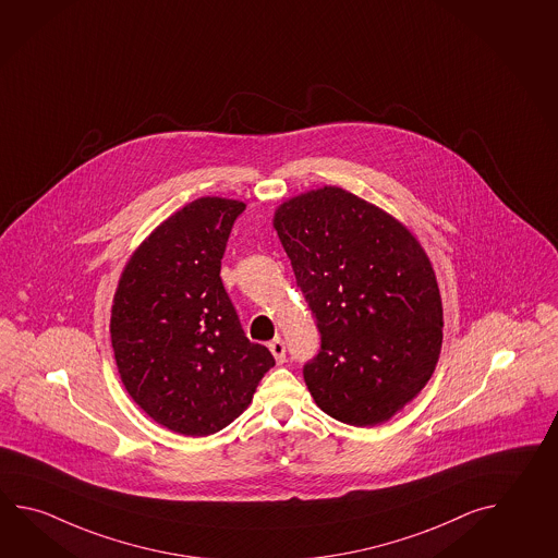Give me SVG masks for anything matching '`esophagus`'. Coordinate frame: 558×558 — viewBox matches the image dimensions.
Listing matches in <instances>:
<instances>
[{
	"instance_id": "1",
	"label": "esophagus",
	"mask_w": 558,
	"mask_h": 558,
	"mask_svg": "<svg viewBox=\"0 0 558 558\" xmlns=\"http://www.w3.org/2000/svg\"><path fill=\"white\" fill-rule=\"evenodd\" d=\"M268 348H270V352H272L274 357H276V362L278 364H284L286 362V345L284 341L280 340V338H274L270 343H268Z\"/></svg>"
}]
</instances>
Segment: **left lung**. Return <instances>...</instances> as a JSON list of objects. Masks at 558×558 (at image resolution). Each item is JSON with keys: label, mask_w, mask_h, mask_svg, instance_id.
Segmentation results:
<instances>
[{"label": "left lung", "mask_w": 558, "mask_h": 558, "mask_svg": "<svg viewBox=\"0 0 558 558\" xmlns=\"http://www.w3.org/2000/svg\"><path fill=\"white\" fill-rule=\"evenodd\" d=\"M322 343L304 365L314 401L367 427L429 381L444 341L432 262L399 220L340 186L298 194L274 213Z\"/></svg>", "instance_id": "obj_1"}]
</instances>
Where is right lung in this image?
<instances>
[{
	"label": "right lung",
	"instance_id": "right-lung-1",
	"mask_svg": "<svg viewBox=\"0 0 558 558\" xmlns=\"http://www.w3.org/2000/svg\"><path fill=\"white\" fill-rule=\"evenodd\" d=\"M240 201L203 196L150 232L117 286L111 343L121 381L148 417L191 437L220 432L272 367L220 280Z\"/></svg>",
	"mask_w": 558,
	"mask_h": 558
}]
</instances>
